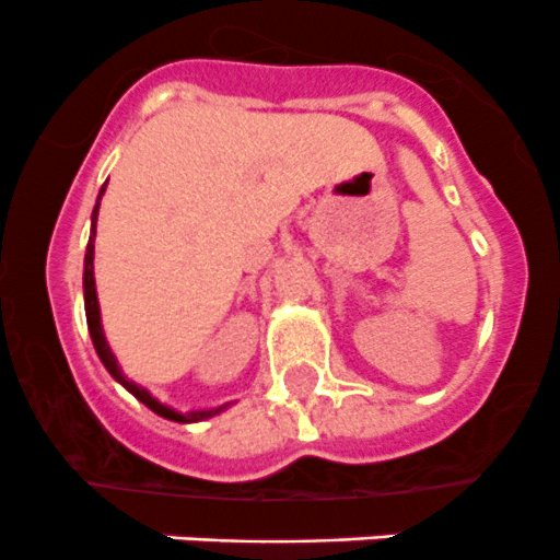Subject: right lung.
<instances>
[{"label": "right lung", "instance_id": "add662e5", "mask_svg": "<svg viewBox=\"0 0 560 560\" xmlns=\"http://www.w3.org/2000/svg\"><path fill=\"white\" fill-rule=\"evenodd\" d=\"M105 195V186L100 189V197ZM100 197H97V206H94V213H92V235H89V246H86V257H83V303H86V322H89V332H92V341H94V349H97L100 360H103V365L107 369V374L113 376V380L118 382L121 387H127L129 393L135 395V398L140 400V404L149 406L154 415L165 417V420H173V422H200V420H208V417L219 415V411L228 409L230 404H222L217 406V409H197V411H186V415H180V411L171 409V406L160 404V400L154 398V395L149 393L145 387L135 385V382H129L127 376L121 374V369H118V360L116 354L110 352V347H107L105 341V332H103V322H100V301H97V287H94V235H97V211H100Z\"/></svg>", "mask_w": 560, "mask_h": 560}]
</instances>
